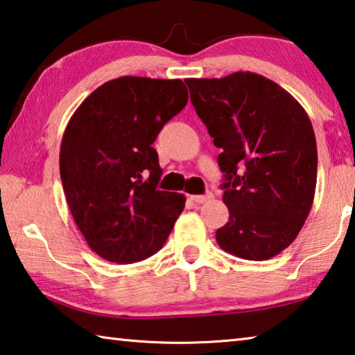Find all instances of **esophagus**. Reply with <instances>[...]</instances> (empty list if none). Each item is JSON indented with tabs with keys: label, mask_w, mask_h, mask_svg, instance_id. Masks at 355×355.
I'll return each mask as SVG.
<instances>
[{
	"label": "esophagus",
	"mask_w": 355,
	"mask_h": 355,
	"mask_svg": "<svg viewBox=\"0 0 355 355\" xmlns=\"http://www.w3.org/2000/svg\"><path fill=\"white\" fill-rule=\"evenodd\" d=\"M214 198V195L210 193H206V195H195V196H190V200L193 201V202H196V204H202V202H207V201H210Z\"/></svg>",
	"instance_id": "34e87169"
}]
</instances>
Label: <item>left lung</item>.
Here are the masks:
<instances>
[{"mask_svg":"<svg viewBox=\"0 0 355 355\" xmlns=\"http://www.w3.org/2000/svg\"><path fill=\"white\" fill-rule=\"evenodd\" d=\"M185 84L221 149L229 221L216 241L240 259L277 256L293 243L313 204L318 154L309 115L287 90L257 73Z\"/></svg>","mask_w":355,"mask_h":355,"instance_id":"8db88e82","label":"left lung"}]
</instances>
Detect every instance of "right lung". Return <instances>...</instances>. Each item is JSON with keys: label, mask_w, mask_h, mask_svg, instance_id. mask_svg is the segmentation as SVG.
Segmentation results:
<instances>
[{"label": "right lung", "mask_w": 355, "mask_h": 355, "mask_svg": "<svg viewBox=\"0 0 355 355\" xmlns=\"http://www.w3.org/2000/svg\"><path fill=\"white\" fill-rule=\"evenodd\" d=\"M189 101L181 79L123 76L90 93L68 121L60 179L74 223L99 257L134 263L157 252L185 196L157 189L153 143Z\"/></svg>", "instance_id": "right-lung-1"}]
</instances>
